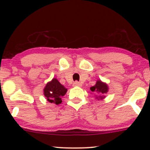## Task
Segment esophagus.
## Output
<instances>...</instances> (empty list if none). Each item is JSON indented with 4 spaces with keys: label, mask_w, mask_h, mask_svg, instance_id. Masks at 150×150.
Instances as JSON below:
<instances>
[{
    "label": "esophagus",
    "mask_w": 150,
    "mask_h": 150,
    "mask_svg": "<svg viewBox=\"0 0 150 150\" xmlns=\"http://www.w3.org/2000/svg\"><path fill=\"white\" fill-rule=\"evenodd\" d=\"M73 85H74V86H78V87H81V86L82 85L81 83H79V82H78V81H75Z\"/></svg>",
    "instance_id": "1"
}]
</instances>
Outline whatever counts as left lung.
I'll use <instances>...</instances> for the list:
<instances>
[{
  "mask_svg": "<svg viewBox=\"0 0 150 150\" xmlns=\"http://www.w3.org/2000/svg\"><path fill=\"white\" fill-rule=\"evenodd\" d=\"M108 89V88L107 85L102 83L101 81H98L95 86L90 88V89H91V91L92 92L100 94V99H102V98H104V96H103V95L106 93H107Z\"/></svg>",
  "mask_w": 150,
  "mask_h": 150,
  "instance_id": "obj_1",
  "label": "left lung"
}]
</instances>
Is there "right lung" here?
<instances>
[{
    "label": "right lung",
    "instance_id": "obj_1",
    "mask_svg": "<svg viewBox=\"0 0 150 150\" xmlns=\"http://www.w3.org/2000/svg\"><path fill=\"white\" fill-rule=\"evenodd\" d=\"M66 92L67 89L56 79H53L52 81L47 83L44 89V96L47 100L50 103H54L57 105L61 103V97L64 96Z\"/></svg>",
    "mask_w": 150,
    "mask_h": 150
}]
</instances>
